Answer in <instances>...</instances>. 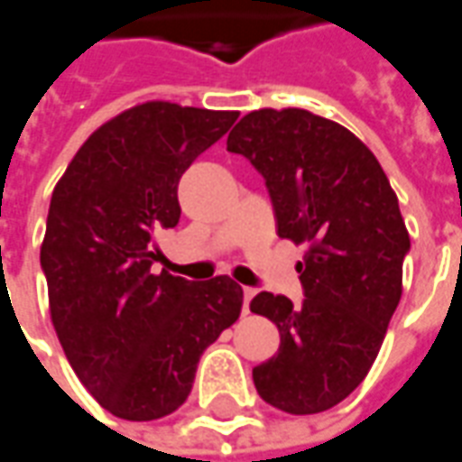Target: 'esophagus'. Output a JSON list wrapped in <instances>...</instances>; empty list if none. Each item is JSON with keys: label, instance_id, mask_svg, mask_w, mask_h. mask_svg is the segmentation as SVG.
<instances>
[{"label": "esophagus", "instance_id": "1", "mask_svg": "<svg viewBox=\"0 0 462 462\" xmlns=\"http://www.w3.org/2000/svg\"><path fill=\"white\" fill-rule=\"evenodd\" d=\"M255 296V289H243V314L250 311V299Z\"/></svg>", "mask_w": 462, "mask_h": 462}]
</instances>
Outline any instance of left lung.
I'll list each match as a JSON object with an SVG mask.
<instances>
[{
  "mask_svg": "<svg viewBox=\"0 0 462 462\" xmlns=\"http://www.w3.org/2000/svg\"><path fill=\"white\" fill-rule=\"evenodd\" d=\"M227 151L263 176L279 237L310 245L296 265L299 307L271 291L250 301L281 332L279 353L253 368L255 389L289 414L332 409L368 375L402 299L399 199L358 137L307 109L250 112Z\"/></svg>",
  "mask_w": 462,
  "mask_h": 462,
  "instance_id": "8db88e82",
  "label": "left lung"
}]
</instances>
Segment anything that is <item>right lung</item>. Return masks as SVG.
<instances>
[{"label":"right lung","instance_id":"obj_1","mask_svg":"<svg viewBox=\"0 0 462 462\" xmlns=\"http://www.w3.org/2000/svg\"><path fill=\"white\" fill-rule=\"evenodd\" d=\"M235 120L137 104L88 137L53 189L41 247L51 319L79 381L120 420L176 411L201 353L240 317L243 289L227 276L152 273V237L181 217V176Z\"/></svg>","mask_w":462,"mask_h":462}]
</instances>
